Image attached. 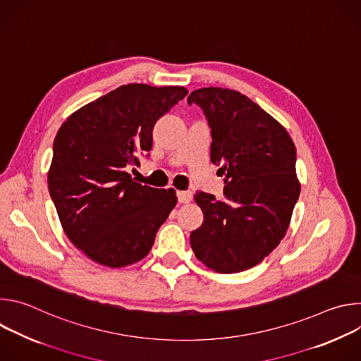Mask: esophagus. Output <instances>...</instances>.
<instances>
[{"label":"esophagus","mask_w":361,"mask_h":361,"mask_svg":"<svg viewBox=\"0 0 361 361\" xmlns=\"http://www.w3.org/2000/svg\"><path fill=\"white\" fill-rule=\"evenodd\" d=\"M178 202H190L192 200L191 191H177Z\"/></svg>","instance_id":"esophagus-1"}]
</instances>
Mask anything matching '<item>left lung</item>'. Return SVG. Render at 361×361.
I'll return each mask as SVG.
<instances>
[{
    "label": "left lung",
    "instance_id": "obj_1",
    "mask_svg": "<svg viewBox=\"0 0 361 361\" xmlns=\"http://www.w3.org/2000/svg\"><path fill=\"white\" fill-rule=\"evenodd\" d=\"M212 128V161L226 176L224 198L197 192L204 214L191 231L197 259L228 274L248 270L280 244L300 195L295 145L287 130L247 95L228 88L194 90Z\"/></svg>",
    "mask_w": 361,
    "mask_h": 361
}]
</instances>
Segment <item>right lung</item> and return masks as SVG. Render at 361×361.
Instances as JSON below:
<instances>
[{
	"instance_id": "obj_1",
	"label": "right lung",
	"mask_w": 361,
	"mask_h": 361,
	"mask_svg": "<svg viewBox=\"0 0 361 361\" xmlns=\"http://www.w3.org/2000/svg\"><path fill=\"white\" fill-rule=\"evenodd\" d=\"M187 92L180 85H121L60 127L48 190L66 235L92 262L120 269L142 260L176 207L174 188L141 185L128 170L151 149L156 121Z\"/></svg>"
}]
</instances>
